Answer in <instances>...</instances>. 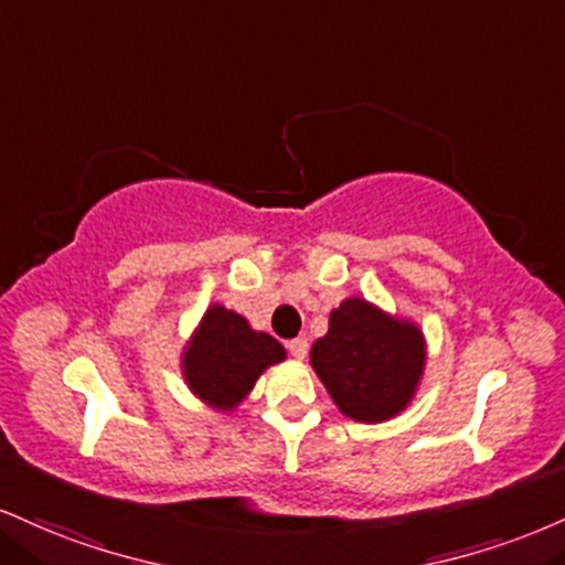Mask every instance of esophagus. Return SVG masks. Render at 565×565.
Returning <instances> with one entry per match:
<instances>
[{
  "mask_svg": "<svg viewBox=\"0 0 565 565\" xmlns=\"http://www.w3.org/2000/svg\"><path fill=\"white\" fill-rule=\"evenodd\" d=\"M287 348H289V352H291V355H295L297 360H302L305 355H308L310 344H308V339H305V337H295V339H289Z\"/></svg>",
  "mask_w": 565,
  "mask_h": 565,
  "instance_id": "esophagus-1",
  "label": "esophagus"
}]
</instances>
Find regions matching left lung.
<instances>
[{"label":"left lung","instance_id":"left-lung-1","mask_svg":"<svg viewBox=\"0 0 565 565\" xmlns=\"http://www.w3.org/2000/svg\"><path fill=\"white\" fill-rule=\"evenodd\" d=\"M310 363L344 416L379 424L411 403L424 371V339L413 323L352 297L331 312Z\"/></svg>","mask_w":565,"mask_h":565}]
</instances>
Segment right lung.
Instances as JSON below:
<instances>
[{
	"label": "right lung",
	"mask_w": 565,
	"mask_h": 565,
	"mask_svg": "<svg viewBox=\"0 0 565 565\" xmlns=\"http://www.w3.org/2000/svg\"><path fill=\"white\" fill-rule=\"evenodd\" d=\"M274 337L253 331L234 310L213 305L183 355V373L192 390L215 407H234L253 390L268 365L284 360Z\"/></svg>",
	"instance_id": "right-lung-1"
}]
</instances>
